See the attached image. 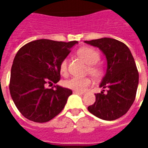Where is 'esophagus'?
<instances>
[{
    "label": "esophagus",
    "instance_id": "34e87169",
    "mask_svg": "<svg viewBox=\"0 0 148 148\" xmlns=\"http://www.w3.org/2000/svg\"><path fill=\"white\" fill-rule=\"evenodd\" d=\"M73 93L74 94H80V95H83L84 94V93H82V92H78V91H74Z\"/></svg>",
    "mask_w": 148,
    "mask_h": 148
}]
</instances>
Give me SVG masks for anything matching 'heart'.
Masks as SVG:
<instances>
[{"label":"heart","mask_w":148,"mask_h":148,"mask_svg":"<svg viewBox=\"0 0 148 148\" xmlns=\"http://www.w3.org/2000/svg\"><path fill=\"white\" fill-rule=\"evenodd\" d=\"M77 56L82 59L88 66L87 71L89 74L95 78L102 76L104 73V69L101 64H98L97 62L101 58L100 53L94 48L90 47H83L78 49L77 51ZM59 71L62 75L66 76L68 74V62L67 59H62L59 64ZM91 84V80L90 77H73L70 78L69 80L66 81L64 86L66 88L74 91L82 92L86 89L87 87Z\"/></svg>","instance_id":"heart-1"}]
</instances>
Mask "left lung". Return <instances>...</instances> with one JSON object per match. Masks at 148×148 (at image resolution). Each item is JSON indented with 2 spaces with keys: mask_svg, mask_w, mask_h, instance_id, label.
<instances>
[{
  "mask_svg": "<svg viewBox=\"0 0 148 148\" xmlns=\"http://www.w3.org/2000/svg\"><path fill=\"white\" fill-rule=\"evenodd\" d=\"M85 42L98 47L107 59L106 74L100 85L107 92L95 93L96 101L88 110L100 119L114 121L129 110L136 98L139 73L133 56L124 42L112 38Z\"/></svg>",
  "mask_w": 148,
  "mask_h": 148,
  "instance_id": "left-lung-1",
  "label": "left lung"
}]
</instances>
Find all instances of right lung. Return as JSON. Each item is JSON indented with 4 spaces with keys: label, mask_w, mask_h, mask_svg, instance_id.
Here are the masks:
<instances>
[{
    "label": "right lung",
    "mask_w": 148,
    "mask_h": 148,
    "mask_svg": "<svg viewBox=\"0 0 148 148\" xmlns=\"http://www.w3.org/2000/svg\"><path fill=\"white\" fill-rule=\"evenodd\" d=\"M77 41L38 39L27 42L15 56L9 90L18 110L29 121L44 123L59 114L72 90L52 86L60 80L59 64Z\"/></svg>",
    "instance_id": "right-lung-1"
}]
</instances>
